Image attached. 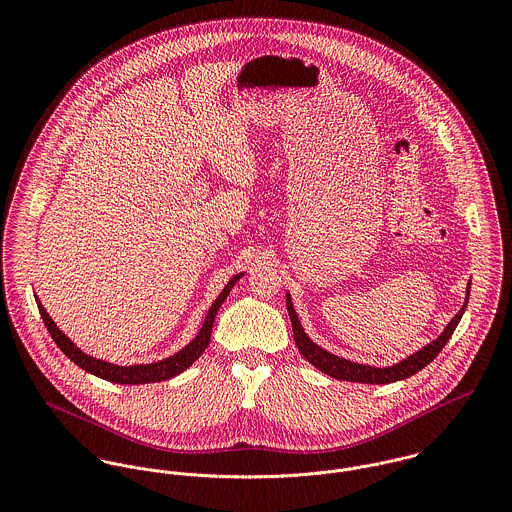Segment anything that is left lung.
I'll return each instance as SVG.
<instances>
[{
	"instance_id": "left-lung-1",
	"label": "left lung",
	"mask_w": 512,
	"mask_h": 512,
	"mask_svg": "<svg viewBox=\"0 0 512 512\" xmlns=\"http://www.w3.org/2000/svg\"><path fill=\"white\" fill-rule=\"evenodd\" d=\"M469 292H471V280L467 284V295H465V303L463 307L457 311V315L447 323V327L443 329V333L439 335L436 341H432L430 345L422 347L420 351H416L414 355L406 357L404 361L396 363L392 366H384V368H378V366L370 365H359V363H351L347 359H341L337 355H331L329 351L321 349L319 345H315L303 331L299 319H297V313L293 309L292 297L288 293V313H290V319H292L293 327V341L299 349V353L305 357V361H309L315 368H319L321 372L337 378V380H347V382H363V384H388V382H396V380H404L412 374H416L418 370H422L424 366L430 365L436 357L439 355V351L445 347V343L451 339L457 323L461 321L463 313H465V307H467V301H469Z\"/></svg>"
}]
</instances>
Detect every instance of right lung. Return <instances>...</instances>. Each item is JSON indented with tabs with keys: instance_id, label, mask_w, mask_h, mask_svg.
Listing matches in <instances>:
<instances>
[{
	"instance_id": "right-lung-1",
	"label": "right lung",
	"mask_w": 512,
	"mask_h": 512,
	"mask_svg": "<svg viewBox=\"0 0 512 512\" xmlns=\"http://www.w3.org/2000/svg\"><path fill=\"white\" fill-rule=\"evenodd\" d=\"M244 274H238L234 276L226 286L224 290L219 293V297L215 299V303L211 305L207 317H205V323L201 327V331L197 333V337L185 347L181 349L179 353H175L173 357H167L163 361H157V363H151V365H132V366H118L112 365V363H106V361H100V359H94L86 353H82L78 347H74L73 341L57 327V323L49 317V313L45 311V307L41 305V301L37 299V307H39V313H41V319L49 331V335L53 337V341L57 343V347L73 361L74 365L80 366L82 370L98 376V378H104L108 382H116V384H147V382H161V380H167V378H173L177 374H181L185 368L193 365L201 355L203 351L207 349L209 341H211V333H213V323H215V317H217V311H219L222 301L226 299V295L230 293V290L234 288V284L242 278Z\"/></svg>"
}]
</instances>
